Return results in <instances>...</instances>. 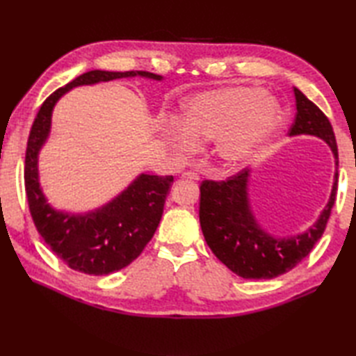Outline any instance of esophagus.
<instances>
[{
  "label": "esophagus",
  "mask_w": 356,
  "mask_h": 356,
  "mask_svg": "<svg viewBox=\"0 0 356 356\" xmlns=\"http://www.w3.org/2000/svg\"><path fill=\"white\" fill-rule=\"evenodd\" d=\"M182 177L184 179H190V180H199L200 179V176L197 172H193V171H185L184 174H182Z\"/></svg>",
  "instance_id": "1"
}]
</instances>
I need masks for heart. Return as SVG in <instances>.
<instances>
[{
    "label": "heart",
    "mask_w": 356,
    "mask_h": 356,
    "mask_svg": "<svg viewBox=\"0 0 356 356\" xmlns=\"http://www.w3.org/2000/svg\"><path fill=\"white\" fill-rule=\"evenodd\" d=\"M282 108L257 87H222L191 96L182 105V120H170L162 140L177 156H190L200 142L213 140V153L225 168H238L274 130Z\"/></svg>",
    "instance_id": "b5f03b06"
}]
</instances>
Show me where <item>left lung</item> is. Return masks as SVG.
<instances>
[{
	"mask_svg": "<svg viewBox=\"0 0 356 356\" xmlns=\"http://www.w3.org/2000/svg\"><path fill=\"white\" fill-rule=\"evenodd\" d=\"M293 95L297 115L289 136L311 134L323 139L338 166L337 140L329 119L298 88H293ZM249 177L251 170L245 168L222 182L203 180L199 208L202 232L211 251L234 274L246 280L275 278L297 266L321 238L337 197L338 170L318 220L306 232L284 238L272 237L255 220L248 197Z\"/></svg>",
	"mask_w": 356,
	"mask_h": 356,
	"instance_id": "8db88e82",
	"label": "left lung"
}]
</instances>
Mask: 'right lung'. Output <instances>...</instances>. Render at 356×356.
I'll list each match as a JSON object with an SVG mask.
<instances>
[{
  "label": "right lung",
  "mask_w": 356,
  "mask_h": 356,
  "mask_svg": "<svg viewBox=\"0 0 356 356\" xmlns=\"http://www.w3.org/2000/svg\"><path fill=\"white\" fill-rule=\"evenodd\" d=\"M134 76L162 81L161 74L149 72H87L42 102L29 134L24 185L33 223L59 260L90 275L111 274L138 259L161 223L174 177L140 174L107 205L86 214H70L47 203L38 176V154L49 138L51 111L59 97L79 86Z\"/></svg>",
  "instance_id": "add662e5"
}]
</instances>
